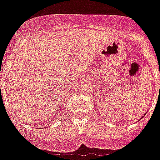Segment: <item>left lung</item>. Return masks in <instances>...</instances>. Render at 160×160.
Segmentation results:
<instances>
[{"instance_id":"left-lung-1","label":"left lung","mask_w":160,"mask_h":160,"mask_svg":"<svg viewBox=\"0 0 160 160\" xmlns=\"http://www.w3.org/2000/svg\"><path fill=\"white\" fill-rule=\"evenodd\" d=\"M144 115H145V114H144V115H143V116H142V118H143V117H144Z\"/></svg>"}]
</instances>
